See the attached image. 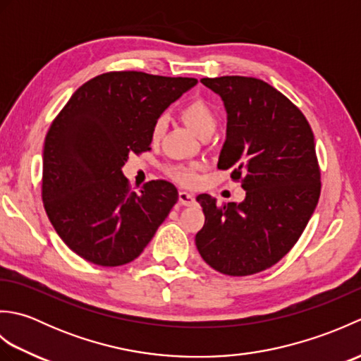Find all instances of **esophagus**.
Returning <instances> with one entry per match:
<instances>
[{
	"label": "esophagus",
	"mask_w": 361,
	"mask_h": 361,
	"mask_svg": "<svg viewBox=\"0 0 361 361\" xmlns=\"http://www.w3.org/2000/svg\"><path fill=\"white\" fill-rule=\"evenodd\" d=\"M178 200H180V204L183 206H190L195 203V195L190 194V192H185V190H181V192L178 194Z\"/></svg>",
	"instance_id": "34e87169"
}]
</instances>
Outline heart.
Returning a JSON list of instances; mask_svg holds the SVG:
<instances>
[{
  "label": "heart",
  "instance_id": "b5f03b06",
  "mask_svg": "<svg viewBox=\"0 0 361 361\" xmlns=\"http://www.w3.org/2000/svg\"><path fill=\"white\" fill-rule=\"evenodd\" d=\"M180 116H181V121L200 137L211 136L214 132H216L217 124H219L217 111L214 110V106L209 102H206L204 99H194V101L188 102L181 109ZM166 128H167L166 116L157 118L155 122H153L152 132H150L152 141L158 142L161 137L164 136ZM198 169H200L198 164H180V166H172L169 169V173H171L176 181H180L181 185L190 186L197 181Z\"/></svg>",
  "mask_w": 361,
  "mask_h": 361
}]
</instances>
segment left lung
<instances>
[{
  "instance_id": "8db88e82",
  "label": "left lung",
  "mask_w": 361,
  "mask_h": 361,
  "mask_svg": "<svg viewBox=\"0 0 361 361\" xmlns=\"http://www.w3.org/2000/svg\"><path fill=\"white\" fill-rule=\"evenodd\" d=\"M228 113L219 169L245 189L242 203L219 204L200 194L204 225L195 235L200 256L228 276H250L278 264L293 248L315 211L321 172L315 140L302 111L267 82L204 78Z\"/></svg>"
}]
</instances>
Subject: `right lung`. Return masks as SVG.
<instances>
[{"label":"right lung","mask_w":361,"mask_h":361,"mask_svg":"<svg viewBox=\"0 0 361 361\" xmlns=\"http://www.w3.org/2000/svg\"><path fill=\"white\" fill-rule=\"evenodd\" d=\"M197 83L141 71H111L83 83L44 137L42 198L68 248L91 264L132 262L155 235L178 190L153 180L140 194L122 173L130 153L150 150L152 126Z\"/></svg>","instance_id":"add662e5"}]
</instances>
